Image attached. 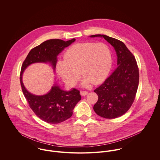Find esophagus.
I'll list each match as a JSON object with an SVG mask.
<instances>
[{
  "instance_id": "34e87169",
  "label": "esophagus",
  "mask_w": 160,
  "mask_h": 160,
  "mask_svg": "<svg viewBox=\"0 0 160 160\" xmlns=\"http://www.w3.org/2000/svg\"><path fill=\"white\" fill-rule=\"evenodd\" d=\"M88 93V92L86 91H83L81 92V95L82 96H85V95H86Z\"/></svg>"
}]
</instances>
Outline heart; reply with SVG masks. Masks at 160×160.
Returning a JSON list of instances; mask_svg holds the SVG:
<instances>
[{"mask_svg":"<svg viewBox=\"0 0 160 160\" xmlns=\"http://www.w3.org/2000/svg\"><path fill=\"white\" fill-rule=\"evenodd\" d=\"M112 65L110 49L103 43H78L66 51L64 60L58 61L57 71L70 87L76 85L80 72L84 77L82 84H98L108 76Z\"/></svg>","mask_w":160,"mask_h":160,"instance_id":"heart-1","label":"heart"}]
</instances>
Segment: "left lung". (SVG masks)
<instances>
[{
    "label": "left lung",
    "mask_w": 160,
    "mask_h": 160,
    "mask_svg": "<svg viewBox=\"0 0 160 160\" xmlns=\"http://www.w3.org/2000/svg\"><path fill=\"white\" fill-rule=\"evenodd\" d=\"M91 37H103L116 52L117 68L93 91L98 97L93 106L95 112L104 118H116L125 114L135 100L139 82L137 62L121 41L106 35L96 34Z\"/></svg>",
    "instance_id": "obj_1"
}]
</instances>
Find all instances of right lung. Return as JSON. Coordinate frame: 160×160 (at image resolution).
Listing matches in <instances>:
<instances>
[{"label": "right lung", "instance_id": "right-lung-1", "mask_svg": "<svg viewBox=\"0 0 160 160\" xmlns=\"http://www.w3.org/2000/svg\"><path fill=\"white\" fill-rule=\"evenodd\" d=\"M75 41V39L64 41L61 39H50L32 48L23 62L20 72V84L29 107L41 119L50 124H58L69 118L76 105L81 99L80 91L72 89L64 91L58 86H54L44 95L38 96L28 91L22 82V74L29 65L37 62L52 63L55 68L57 55Z\"/></svg>", "mask_w": 160, "mask_h": 160}]
</instances>
